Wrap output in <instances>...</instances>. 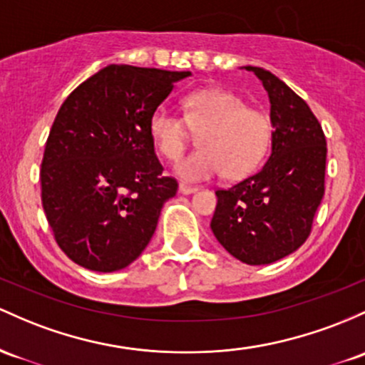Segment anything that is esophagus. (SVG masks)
Wrapping results in <instances>:
<instances>
[{
  "label": "esophagus",
  "instance_id": "esophagus-1",
  "mask_svg": "<svg viewBox=\"0 0 365 365\" xmlns=\"http://www.w3.org/2000/svg\"><path fill=\"white\" fill-rule=\"evenodd\" d=\"M178 190H180V194L189 195V194H194V192L197 190V187L189 185V183H180V185H178Z\"/></svg>",
  "mask_w": 365,
  "mask_h": 365
}]
</instances>
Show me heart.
Here are the masks:
<instances>
[{"instance_id": "obj_1", "label": "heart", "mask_w": 365, "mask_h": 365, "mask_svg": "<svg viewBox=\"0 0 365 365\" xmlns=\"http://www.w3.org/2000/svg\"><path fill=\"white\" fill-rule=\"evenodd\" d=\"M185 118L158 109L150 118V137L168 161H178L190 142V130L202 149L176 166L190 182L251 175L265 159L272 140V121L265 112L247 107L239 95L225 90H201L183 100Z\"/></svg>"}]
</instances>
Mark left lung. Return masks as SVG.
Here are the masks:
<instances>
[{
    "label": "left lung",
    "instance_id": "1",
    "mask_svg": "<svg viewBox=\"0 0 365 365\" xmlns=\"http://www.w3.org/2000/svg\"><path fill=\"white\" fill-rule=\"evenodd\" d=\"M255 72L270 98L272 154L259 171L216 190L211 230L247 265H268L307 241L324 197L326 137L314 112L277 76Z\"/></svg>",
    "mask_w": 365,
    "mask_h": 365
}]
</instances>
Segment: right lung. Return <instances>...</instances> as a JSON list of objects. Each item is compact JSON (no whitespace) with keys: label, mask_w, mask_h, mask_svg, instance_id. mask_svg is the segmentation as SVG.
<instances>
[{"label":"right lung","mask_w":365,"mask_h":365,"mask_svg":"<svg viewBox=\"0 0 365 365\" xmlns=\"http://www.w3.org/2000/svg\"><path fill=\"white\" fill-rule=\"evenodd\" d=\"M187 76L112 63L60 107L41 161V202L55 241L78 265L121 270L154 235L178 183L163 175L150 118Z\"/></svg>","instance_id":"obj_1"}]
</instances>
